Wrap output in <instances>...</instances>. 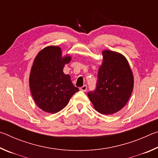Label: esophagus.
<instances>
[{
    "mask_svg": "<svg viewBox=\"0 0 158 158\" xmlns=\"http://www.w3.org/2000/svg\"><path fill=\"white\" fill-rule=\"evenodd\" d=\"M80 90H81V91L85 92L87 90V85H84L82 87L80 88Z\"/></svg>",
    "mask_w": 158,
    "mask_h": 158,
    "instance_id": "34e87169",
    "label": "esophagus"
}]
</instances>
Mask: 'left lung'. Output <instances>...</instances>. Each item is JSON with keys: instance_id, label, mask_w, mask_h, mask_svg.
Here are the masks:
<instances>
[{"instance_id": "obj_1", "label": "left lung", "mask_w": 158, "mask_h": 158, "mask_svg": "<svg viewBox=\"0 0 158 158\" xmlns=\"http://www.w3.org/2000/svg\"><path fill=\"white\" fill-rule=\"evenodd\" d=\"M102 55L95 89L88 93V96L98 112L112 114L126 105L132 94L134 79L127 60L121 53L105 50Z\"/></svg>"}]
</instances>
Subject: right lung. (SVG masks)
<instances>
[{
	"mask_svg": "<svg viewBox=\"0 0 158 158\" xmlns=\"http://www.w3.org/2000/svg\"><path fill=\"white\" fill-rule=\"evenodd\" d=\"M70 60L69 56L62 58L60 48L56 46L44 48L35 58L29 85L35 102L44 111L55 114L62 110L79 91L70 76L63 72Z\"/></svg>",
	"mask_w": 158,
	"mask_h": 158,
	"instance_id": "obj_1",
	"label": "right lung"
}]
</instances>
